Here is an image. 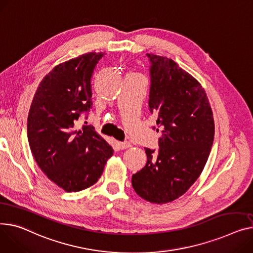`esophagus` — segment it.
<instances>
[{
	"label": "esophagus",
	"instance_id": "1",
	"mask_svg": "<svg viewBox=\"0 0 253 253\" xmlns=\"http://www.w3.org/2000/svg\"><path fill=\"white\" fill-rule=\"evenodd\" d=\"M118 146H119L121 149H125V148H128L131 146V143L128 142V141H123V142H119L118 143Z\"/></svg>",
	"mask_w": 253,
	"mask_h": 253
}]
</instances>
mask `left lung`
Masks as SVG:
<instances>
[{
	"instance_id": "1",
	"label": "left lung",
	"mask_w": 253,
	"mask_h": 253,
	"mask_svg": "<svg viewBox=\"0 0 253 253\" xmlns=\"http://www.w3.org/2000/svg\"><path fill=\"white\" fill-rule=\"evenodd\" d=\"M150 87L148 108L157 116L159 149L144 148L146 165L132 176L135 192L149 203L177 199L197 180L214 136L212 112L200 83L171 59L146 54Z\"/></svg>"
}]
</instances>
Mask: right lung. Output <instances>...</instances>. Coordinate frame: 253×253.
Here are the masks:
<instances>
[{
	"mask_svg": "<svg viewBox=\"0 0 253 253\" xmlns=\"http://www.w3.org/2000/svg\"><path fill=\"white\" fill-rule=\"evenodd\" d=\"M103 53L62 63L40 83L27 118L33 158L46 177L67 192L85 189L102 176L114 149L93 126L76 130L92 107L91 77Z\"/></svg>",
	"mask_w": 253,
	"mask_h": 253,
	"instance_id": "1",
	"label": "right lung"
}]
</instances>
